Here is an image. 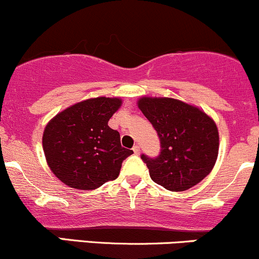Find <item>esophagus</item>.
<instances>
[{
	"label": "esophagus",
	"mask_w": 259,
	"mask_h": 259,
	"mask_svg": "<svg viewBox=\"0 0 259 259\" xmlns=\"http://www.w3.org/2000/svg\"><path fill=\"white\" fill-rule=\"evenodd\" d=\"M133 151H134L135 155H139V153H140V146H139V145H135V146L133 147Z\"/></svg>",
	"instance_id": "esophagus-1"
}]
</instances>
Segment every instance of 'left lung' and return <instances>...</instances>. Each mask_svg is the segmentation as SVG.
<instances>
[{"label":"left lung","instance_id":"obj_1","mask_svg":"<svg viewBox=\"0 0 259 259\" xmlns=\"http://www.w3.org/2000/svg\"><path fill=\"white\" fill-rule=\"evenodd\" d=\"M139 109L161 141L158 157L141 158L155 183L171 192L197 186L214 168L219 155V130L200 108L168 97H141Z\"/></svg>","mask_w":259,"mask_h":259}]
</instances>
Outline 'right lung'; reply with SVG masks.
Returning <instances> with one entry per match:
<instances>
[{
	"instance_id": "add662e5",
	"label": "right lung",
	"mask_w": 259,
	"mask_h": 259,
	"mask_svg": "<svg viewBox=\"0 0 259 259\" xmlns=\"http://www.w3.org/2000/svg\"><path fill=\"white\" fill-rule=\"evenodd\" d=\"M118 97L84 99L58 113L42 133V150L51 172L70 188L93 190L115 180L133 150L108 121L121 107Z\"/></svg>"
}]
</instances>
